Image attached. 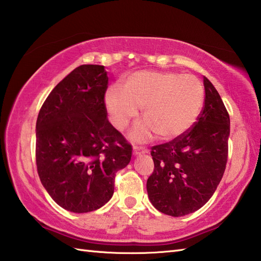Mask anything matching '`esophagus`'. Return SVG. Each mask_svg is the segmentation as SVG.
<instances>
[{
	"label": "esophagus",
	"instance_id": "1",
	"mask_svg": "<svg viewBox=\"0 0 261 261\" xmlns=\"http://www.w3.org/2000/svg\"><path fill=\"white\" fill-rule=\"evenodd\" d=\"M146 153H148V149L143 148V147H135L134 148L135 155H141V154H146Z\"/></svg>",
	"mask_w": 261,
	"mask_h": 261
}]
</instances>
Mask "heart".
I'll use <instances>...</instances> for the list:
<instances>
[{"label": "heart", "instance_id": "heart-1", "mask_svg": "<svg viewBox=\"0 0 261 261\" xmlns=\"http://www.w3.org/2000/svg\"><path fill=\"white\" fill-rule=\"evenodd\" d=\"M202 82L194 75L172 72H137L123 89L113 85L105 96L112 124L122 130L143 107L144 120L137 122L130 137L147 141L155 135L165 140L182 136L195 124L204 105Z\"/></svg>", "mask_w": 261, "mask_h": 261}]
</instances>
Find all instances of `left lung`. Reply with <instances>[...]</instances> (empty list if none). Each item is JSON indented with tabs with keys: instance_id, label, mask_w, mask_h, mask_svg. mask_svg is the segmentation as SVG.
<instances>
[{
	"instance_id": "8db88e82",
	"label": "left lung",
	"mask_w": 261,
	"mask_h": 261,
	"mask_svg": "<svg viewBox=\"0 0 261 261\" xmlns=\"http://www.w3.org/2000/svg\"><path fill=\"white\" fill-rule=\"evenodd\" d=\"M204 106L191 129L169 143L151 147L154 171L147 179L149 201L160 212L181 217L210 200L225 172L229 115L205 76Z\"/></svg>"
}]
</instances>
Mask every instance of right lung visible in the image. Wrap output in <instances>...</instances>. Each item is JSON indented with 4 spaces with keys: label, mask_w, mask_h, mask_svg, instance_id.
<instances>
[{
    "label": "right lung",
    "mask_w": 261,
    "mask_h": 261,
    "mask_svg": "<svg viewBox=\"0 0 261 261\" xmlns=\"http://www.w3.org/2000/svg\"><path fill=\"white\" fill-rule=\"evenodd\" d=\"M108 76L100 65H81L52 90L36 121L37 172L57 204L91 212L111 200L118 170L132 146L107 118Z\"/></svg>",
    "instance_id": "1"
}]
</instances>
